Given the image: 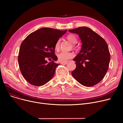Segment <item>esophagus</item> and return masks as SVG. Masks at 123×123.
I'll use <instances>...</instances> for the list:
<instances>
[{
  "instance_id": "1",
  "label": "esophagus",
  "mask_w": 123,
  "mask_h": 123,
  "mask_svg": "<svg viewBox=\"0 0 123 123\" xmlns=\"http://www.w3.org/2000/svg\"><path fill=\"white\" fill-rule=\"evenodd\" d=\"M61 64H63V65H66V64H68V62H62L61 63Z\"/></svg>"
}]
</instances>
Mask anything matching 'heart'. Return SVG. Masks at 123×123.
I'll use <instances>...</instances> for the list:
<instances>
[{
	"mask_svg": "<svg viewBox=\"0 0 123 123\" xmlns=\"http://www.w3.org/2000/svg\"><path fill=\"white\" fill-rule=\"evenodd\" d=\"M67 39L73 44V48H75V44L77 42L76 37L73 34H69L66 37ZM55 49L58 51L60 48V40H58L55 45ZM58 61L61 62H66L68 60L73 58L74 55L71 52H61L58 54Z\"/></svg>",
	"mask_w": 123,
	"mask_h": 123,
	"instance_id": "1",
	"label": "heart"
}]
</instances>
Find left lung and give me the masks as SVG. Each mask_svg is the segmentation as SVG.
<instances>
[{
	"instance_id": "1",
	"label": "left lung",
	"mask_w": 123,
	"mask_h": 123,
	"mask_svg": "<svg viewBox=\"0 0 123 123\" xmlns=\"http://www.w3.org/2000/svg\"><path fill=\"white\" fill-rule=\"evenodd\" d=\"M69 31L78 34L82 43L80 52L73 59L76 67L72 75L81 85L93 86L103 79L108 70L110 53L108 45L88 27H80Z\"/></svg>"
}]
</instances>
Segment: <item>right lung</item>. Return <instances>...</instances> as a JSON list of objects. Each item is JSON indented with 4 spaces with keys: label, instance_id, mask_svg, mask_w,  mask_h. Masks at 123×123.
<instances>
[{
    "label": "right lung",
    "instance_id": "right-lung-1",
    "mask_svg": "<svg viewBox=\"0 0 123 123\" xmlns=\"http://www.w3.org/2000/svg\"><path fill=\"white\" fill-rule=\"evenodd\" d=\"M66 30L42 28L28 35L19 49L18 62L22 75L30 84L41 86L53 77L56 68L60 65L55 54V45ZM50 60L48 62L47 59Z\"/></svg>",
    "mask_w": 123,
    "mask_h": 123
}]
</instances>
